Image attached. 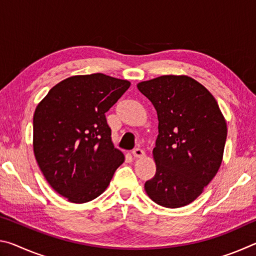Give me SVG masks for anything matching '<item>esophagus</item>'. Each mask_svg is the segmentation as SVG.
Listing matches in <instances>:
<instances>
[{
	"mask_svg": "<svg viewBox=\"0 0 256 256\" xmlns=\"http://www.w3.org/2000/svg\"><path fill=\"white\" fill-rule=\"evenodd\" d=\"M132 154L134 158H142L144 156V151L140 148H136V149H133Z\"/></svg>",
	"mask_w": 256,
	"mask_h": 256,
	"instance_id": "34e87169",
	"label": "esophagus"
}]
</instances>
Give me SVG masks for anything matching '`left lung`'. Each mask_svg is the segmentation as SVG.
I'll list each match as a JSON object with an SVG mask.
<instances>
[{
	"instance_id": "left-lung-1",
	"label": "left lung",
	"mask_w": 256,
	"mask_h": 256,
	"mask_svg": "<svg viewBox=\"0 0 256 256\" xmlns=\"http://www.w3.org/2000/svg\"><path fill=\"white\" fill-rule=\"evenodd\" d=\"M158 115L154 148L156 175L148 196L164 208H180L201 196L222 162L227 124L206 86L188 76H162L138 84Z\"/></svg>"
}]
</instances>
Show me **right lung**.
<instances>
[{
    "label": "right lung",
    "instance_id": "obj_1",
    "mask_svg": "<svg viewBox=\"0 0 256 256\" xmlns=\"http://www.w3.org/2000/svg\"><path fill=\"white\" fill-rule=\"evenodd\" d=\"M130 86L102 73L70 76L36 107L34 157L48 184L70 202L86 203L100 196L123 164L105 112Z\"/></svg>",
    "mask_w": 256,
    "mask_h": 256
}]
</instances>
